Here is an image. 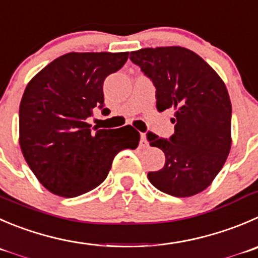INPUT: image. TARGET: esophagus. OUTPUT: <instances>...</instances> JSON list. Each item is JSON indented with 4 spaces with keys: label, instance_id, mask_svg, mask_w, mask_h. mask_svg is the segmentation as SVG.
<instances>
[{
    "label": "esophagus",
    "instance_id": "1",
    "mask_svg": "<svg viewBox=\"0 0 258 258\" xmlns=\"http://www.w3.org/2000/svg\"><path fill=\"white\" fill-rule=\"evenodd\" d=\"M141 146L142 147H147V146H148V142H147L146 134H142V136H141Z\"/></svg>",
    "mask_w": 258,
    "mask_h": 258
}]
</instances>
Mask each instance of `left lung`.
<instances>
[{"label": "left lung", "mask_w": 258, "mask_h": 258, "mask_svg": "<svg viewBox=\"0 0 258 258\" xmlns=\"http://www.w3.org/2000/svg\"><path fill=\"white\" fill-rule=\"evenodd\" d=\"M131 60L156 86L157 110H175L170 139L148 133L166 163L148 172L162 192L188 198L204 191L224 166L232 146V104L225 83L200 55L182 46L132 51Z\"/></svg>", "instance_id": "8db88e82"}]
</instances>
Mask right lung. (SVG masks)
Returning <instances> with one entry per match:
<instances>
[{
	"label": "right lung",
	"instance_id": "obj_1",
	"mask_svg": "<svg viewBox=\"0 0 258 258\" xmlns=\"http://www.w3.org/2000/svg\"><path fill=\"white\" fill-rule=\"evenodd\" d=\"M129 57L121 53H67L36 73L19 110V143L39 182L62 198H76L104 182L114 157L136 149L141 134L132 125L91 131L94 109L106 114L105 78Z\"/></svg>",
	"mask_w": 258,
	"mask_h": 258
}]
</instances>
